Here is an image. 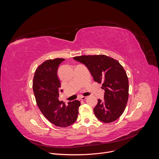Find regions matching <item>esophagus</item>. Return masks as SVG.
Here are the masks:
<instances>
[{"mask_svg":"<svg viewBox=\"0 0 159 159\" xmlns=\"http://www.w3.org/2000/svg\"><path fill=\"white\" fill-rule=\"evenodd\" d=\"M86 99H87V97H85V96H82L80 98V100L82 101H85Z\"/></svg>","mask_w":159,"mask_h":159,"instance_id":"obj_1","label":"esophagus"}]
</instances>
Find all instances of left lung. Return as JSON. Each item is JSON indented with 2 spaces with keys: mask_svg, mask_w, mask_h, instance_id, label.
<instances>
[{
  "mask_svg": "<svg viewBox=\"0 0 159 159\" xmlns=\"http://www.w3.org/2000/svg\"><path fill=\"white\" fill-rule=\"evenodd\" d=\"M84 63L94 78L102 84L104 99H98L94 112L101 121L109 123L123 113L128 99L129 84L126 73L116 60L104 55H82L73 58Z\"/></svg>",
  "mask_w": 159,
  "mask_h": 159,
  "instance_id": "8db88e82",
  "label": "left lung"
}]
</instances>
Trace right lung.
<instances>
[{"instance_id": "right-lung-1", "label": "right lung", "mask_w": 159, "mask_h": 159, "mask_svg": "<svg viewBox=\"0 0 159 159\" xmlns=\"http://www.w3.org/2000/svg\"><path fill=\"white\" fill-rule=\"evenodd\" d=\"M64 60L55 58L44 61L36 69L33 81V92L39 110L50 123L60 127H67L75 122L80 106L78 100L65 105L58 99L61 84L57 70Z\"/></svg>"}]
</instances>
